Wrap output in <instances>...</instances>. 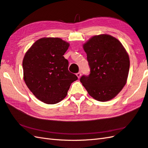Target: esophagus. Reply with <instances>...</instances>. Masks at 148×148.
Listing matches in <instances>:
<instances>
[{"label": "esophagus", "instance_id": "1", "mask_svg": "<svg viewBox=\"0 0 148 148\" xmlns=\"http://www.w3.org/2000/svg\"><path fill=\"white\" fill-rule=\"evenodd\" d=\"M76 75H77V76L78 77V78H80V77H81V75H82V74H81V72H80V71L78 72V73H77Z\"/></svg>", "mask_w": 148, "mask_h": 148}]
</instances>
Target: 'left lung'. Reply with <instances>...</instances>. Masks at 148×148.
I'll return each mask as SVG.
<instances>
[{"mask_svg": "<svg viewBox=\"0 0 148 148\" xmlns=\"http://www.w3.org/2000/svg\"><path fill=\"white\" fill-rule=\"evenodd\" d=\"M90 71L80 80L88 94L100 102L114 98L125 85L130 61L121 42L112 36H94L84 45Z\"/></svg>", "mask_w": 148, "mask_h": 148, "instance_id": "8db88e82", "label": "left lung"}]
</instances>
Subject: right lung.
Masks as SVG:
<instances>
[{
    "label": "right lung",
    "instance_id": "right-lung-1",
    "mask_svg": "<svg viewBox=\"0 0 148 148\" xmlns=\"http://www.w3.org/2000/svg\"><path fill=\"white\" fill-rule=\"evenodd\" d=\"M69 43L58 38H43L36 41L25 55L24 80L34 95L48 104L65 98L71 83L78 77L68 70L63 55Z\"/></svg>",
    "mask_w": 148,
    "mask_h": 148
}]
</instances>
